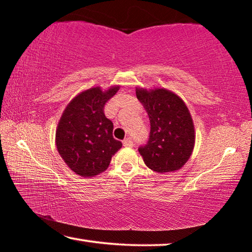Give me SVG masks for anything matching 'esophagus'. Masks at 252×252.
<instances>
[{
	"instance_id": "obj_1",
	"label": "esophagus",
	"mask_w": 252,
	"mask_h": 252,
	"mask_svg": "<svg viewBox=\"0 0 252 252\" xmlns=\"http://www.w3.org/2000/svg\"><path fill=\"white\" fill-rule=\"evenodd\" d=\"M123 146L125 147H133V140L131 138H126V140H123Z\"/></svg>"
}]
</instances>
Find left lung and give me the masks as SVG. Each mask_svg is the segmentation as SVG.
Instances as JSON below:
<instances>
[{"label":"left lung","instance_id":"1","mask_svg":"<svg viewBox=\"0 0 252 252\" xmlns=\"http://www.w3.org/2000/svg\"><path fill=\"white\" fill-rule=\"evenodd\" d=\"M136 97L150 120V138L139 152L149 169L158 173L180 170L192 155L195 131L187 104L164 88H135Z\"/></svg>","mask_w":252,"mask_h":252}]
</instances>
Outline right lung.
Here are the masks:
<instances>
[{"label":"right lung","instance_id":"right-lung-1","mask_svg":"<svg viewBox=\"0 0 252 252\" xmlns=\"http://www.w3.org/2000/svg\"><path fill=\"white\" fill-rule=\"evenodd\" d=\"M120 89L93 87L80 92L65 106L55 130L59 155L72 171L92 178L108 169L111 159L122 148L113 138V123L104 116L105 102Z\"/></svg>","mask_w":252,"mask_h":252}]
</instances>
